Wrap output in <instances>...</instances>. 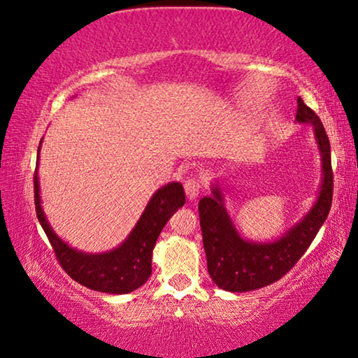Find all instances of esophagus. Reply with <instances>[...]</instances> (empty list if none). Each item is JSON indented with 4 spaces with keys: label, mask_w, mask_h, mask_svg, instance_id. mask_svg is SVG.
Masks as SVG:
<instances>
[{
    "label": "esophagus",
    "mask_w": 358,
    "mask_h": 358,
    "mask_svg": "<svg viewBox=\"0 0 358 358\" xmlns=\"http://www.w3.org/2000/svg\"><path fill=\"white\" fill-rule=\"evenodd\" d=\"M185 193H186V196H188L189 201H196L201 193L199 180H196V178L186 180L185 181Z\"/></svg>",
    "instance_id": "obj_1"
}]
</instances>
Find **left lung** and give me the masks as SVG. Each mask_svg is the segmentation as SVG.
Masks as SVG:
<instances>
[{"instance_id": "1", "label": "left lung", "mask_w": 358, "mask_h": 358, "mask_svg": "<svg viewBox=\"0 0 358 358\" xmlns=\"http://www.w3.org/2000/svg\"><path fill=\"white\" fill-rule=\"evenodd\" d=\"M296 122L312 125L320 161L322 183L318 196L302 218L270 241L244 238L225 207L223 185L212 183L210 194L199 201L202 241L212 281L230 292H248L268 286L285 276L302 257L327 220L333 201V172L329 140L318 115L302 98L297 99Z\"/></svg>"}]
</instances>
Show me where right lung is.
I'll list each match as a JSON object with an SVG mask.
<instances>
[{"mask_svg": "<svg viewBox=\"0 0 358 358\" xmlns=\"http://www.w3.org/2000/svg\"><path fill=\"white\" fill-rule=\"evenodd\" d=\"M38 162L35 170V207L36 217L48 239H50L56 257L71 278L93 291L108 294H128L145 285L152 273V249L170 217L185 204V191L180 181H170L159 188L143 210L141 217L119 246L106 252H85L72 248L64 241L48 222L41 207Z\"/></svg>", "mask_w": 358, "mask_h": 358, "instance_id": "1", "label": "right lung"}]
</instances>
